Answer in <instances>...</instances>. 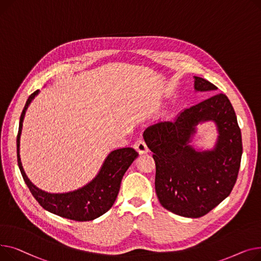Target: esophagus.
<instances>
[{
  "label": "esophagus",
  "mask_w": 261,
  "mask_h": 261,
  "mask_svg": "<svg viewBox=\"0 0 261 261\" xmlns=\"http://www.w3.org/2000/svg\"><path fill=\"white\" fill-rule=\"evenodd\" d=\"M135 148L137 149V151L139 152V154H145V152L148 151V147L145 143V141L142 139V138H139L136 142H135Z\"/></svg>",
  "instance_id": "34e87169"
}]
</instances>
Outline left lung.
Listing matches in <instances>:
<instances>
[{
	"label": "left lung",
	"mask_w": 261,
	"mask_h": 261,
	"mask_svg": "<svg viewBox=\"0 0 261 261\" xmlns=\"http://www.w3.org/2000/svg\"><path fill=\"white\" fill-rule=\"evenodd\" d=\"M195 89L216 90L195 76ZM216 122L219 140L212 151L197 152L188 143L200 121ZM143 138L154 152L155 189L161 205L182 217H202L231 194L239 172L242 141L237 117L224 94L181 112L174 121L148 126Z\"/></svg>",
	"instance_id": "1"
}]
</instances>
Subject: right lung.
I'll list each match as a JSON object with an SVG mask.
<instances>
[{"instance_id":"add662e5","label":"right lung","mask_w":261,"mask_h":261,"mask_svg":"<svg viewBox=\"0 0 261 261\" xmlns=\"http://www.w3.org/2000/svg\"><path fill=\"white\" fill-rule=\"evenodd\" d=\"M39 94V89L29 96L20 117V125L17 137L18 164L23 179L30 193L39 204L53 214L74 221L94 220L109 211L116 201L121 181L127 168L137 158L138 152L132 147L113 150L105 159L99 174L85 187L69 193H46L30 181L22 166L20 158V137L26 110Z\"/></svg>"}]
</instances>
